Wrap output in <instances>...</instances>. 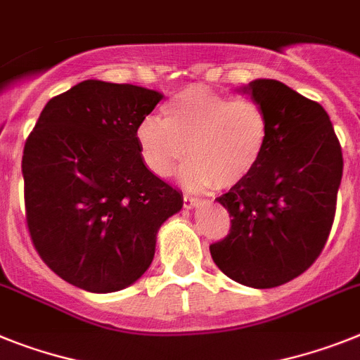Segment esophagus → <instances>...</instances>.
<instances>
[{
	"instance_id": "obj_1",
	"label": "esophagus",
	"mask_w": 360,
	"mask_h": 360,
	"mask_svg": "<svg viewBox=\"0 0 360 360\" xmlns=\"http://www.w3.org/2000/svg\"><path fill=\"white\" fill-rule=\"evenodd\" d=\"M183 205H185V208H194V207H198V205H199V199L194 198V195L185 194V195H183Z\"/></svg>"
}]
</instances>
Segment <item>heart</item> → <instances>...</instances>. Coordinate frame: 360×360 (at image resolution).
Here are the masks:
<instances>
[{
  "mask_svg": "<svg viewBox=\"0 0 360 360\" xmlns=\"http://www.w3.org/2000/svg\"><path fill=\"white\" fill-rule=\"evenodd\" d=\"M161 117H146L135 131L144 165L168 175L192 155L181 170L190 188L234 186L258 168L269 144V117L252 98H232L203 86L172 95Z\"/></svg>",
  "mask_w": 360,
  "mask_h": 360,
  "instance_id": "obj_1",
  "label": "heart"
}]
</instances>
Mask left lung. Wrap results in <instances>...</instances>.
Returning <instances> with one entry per match:
<instances>
[{
	"label": "left lung",
	"instance_id": "left-lung-1",
	"mask_svg": "<svg viewBox=\"0 0 360 360\" xmlns=\"http://www.w3.org/2000/svg\"><path fill=\"white\" fill-rule=\"evenodd\" d=\"M269 117V144L252 174L216 201L231 231L210 245L214 264L234 282L278 288L313 265L335 219L342 150L329 115L278 80L243 87Z\"/></svg>",
	"mask_w": 360,
	"mask_h": 360
}]
</instances>
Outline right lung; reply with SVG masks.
<instances>
[{
  "label": "right lung",
  "instance_id": "right-lung-1",
  "mask_svg": "<svg viewBox=\"0 0 360 360\" xmlns=\"http://www.w3.org/2000/svg\"><path fill=\"white\" fill-rule=\"evenodd\" d=\"M162 93L84 80L51 98L21 159L25 216L40 258L62 280L115 292L146 273L157 231L183 194L144 165L135 131Z\"/></svg>",
  "mask_w": 360,
  "mask_h": 360
}]
</instances>
